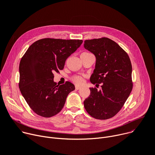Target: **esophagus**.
I'll return each mask as SVG.
<instances>
[{"label":"esophagus","mask_w":155,"mask_h":155,"mask_svg":"<svg viewBox=\"0 0 155 155\" xmlns=\"http://www.w3.org/2000/svg\"><path fill=\"white\" fill-rule=\"evenodd\" d=\"M75 88H76L77 90H80V89L81 88V87H79V86H76V87H75Z\"/></svg>","instance_id":"1"}]
</instances>
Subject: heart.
Instances as JSON below:
<instances>
[{"mask_svg": "<svg viewBox=\"0 0 155 155\" xmlns=\"http://www.w3.org/2000/svg\"><path fill=\"white\" fill-rule=\"evenodd\" d=\"M83 54H88V53H83ZM71 81L77 85H81L84 83V78L79 75H74L71 77Z\"/></svg>", "mask_w": 155, "mask_h": 155, "instance_id": "b5f03b06", "label": "heart"}]
</instances>
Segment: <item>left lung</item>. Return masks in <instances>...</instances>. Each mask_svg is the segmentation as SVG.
Returning <instances> with one entry per match:
<instances>
[{
    "instance_id": "1",
    "label": "left lung",
    "mask_w": 155,
    "mask_h": 155,
    "mask_svg": "<svg viewBox=\"0 0 155 155\" xmlns=\"http://www.w3.org/2000/svg\"><path fill=\"white\" fill-rule=\"evenodd\" d=\"M84 47L96 57L91 83L101 84L100 91L90 88L84 107L96 119L110 118L120 110L132 90L130 59L118 44L108 38L87 40Z\"/></svg>"
}]
</instances>
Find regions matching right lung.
<instances>
[{
  "label": "right lung",
  "instance_id": "add662e5",
  "mask_svg": "<svg viewBox=\"0 0 155 155\" xmlns=\"http://www.w3.org/2000/svg\"><path fill=\"white\" fill-rule=\"evenodd\" d=\"M81 40L43 38L31 45L19 65V88L27 104L37 115L53 117L63 108L67 97L75 90L70 81L57 85L54 73L81 45Z\"/></svg>",
  "mask_w": 155,
  "mask_h": 155
}]
</instances>
